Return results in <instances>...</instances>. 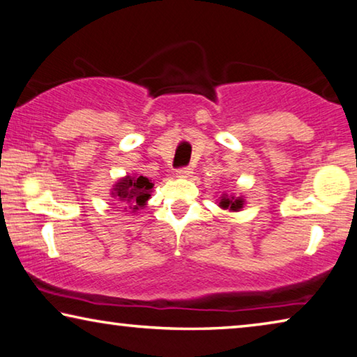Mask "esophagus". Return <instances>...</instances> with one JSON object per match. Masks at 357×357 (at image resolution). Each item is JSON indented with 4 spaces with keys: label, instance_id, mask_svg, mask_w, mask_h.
<instances>
[{
    "label": "esophagus",
    "instance_id": "obj_1",
    "mask_svg": "<svg viewBox=\"0 0 357 357\" xmlns=\"http://www.w3.org/2000/svg\"><path fill=\"white\" fill-rule=\"evenodd\" d=\"M192 173H194V169H192L190 167H183L176 172V176L178 178H189Z\"/></svg>",
    "mask_w": 357,
    "mask_h": 357
}]
</instances>
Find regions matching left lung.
Returning a JSON list of instances; mask_svg holds the SVG:
<instances>
[{"instance_id": "8db88e82", "label": "left lung", "mask_w": 357, "mask_h": 357, "mask_svg": "<svg viewBox=\"0 0 357 357\" xmlns=\"http://www.w3.org/2000/svg\"><path fill=\"white\" fill-rule=\"evenodd\" d=\"M219 206L224 208V209H230V211H238L240 208H243V199H235V197H229V195H224L220 197V202H219Z\"/></svg>"}]
</instances>
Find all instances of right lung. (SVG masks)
Listing matches in <instances>:
<instances>
[{
  "instance_id": "1",
  "label": "right lung",
  "mask_w": 357,
  "mask_h": 357,
  "mask_svg": "<svg viewBox=\"0 0 357 357\" xmlns=\"http://www.w3.org/2000/svg\"><path fill=\"white\" fill-rule=\"evenodd\" d=\"M154 188V184L146 176H126L119 179L112 188L111 197L117 199V202L122 203L123 209H137L143 208L146 202L149 200L151 190Z\"/></svg>"
}]
</instances>
